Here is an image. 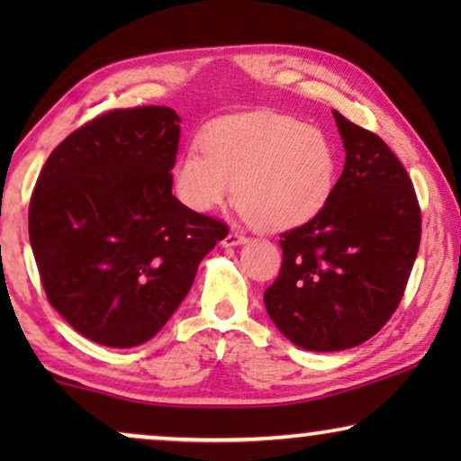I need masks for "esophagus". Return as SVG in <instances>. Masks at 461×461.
<instances>
[{
	"mask_svg": "<svg viewBox=\"0 0 461 461\" xmlns=\"http://www.w3.org/2000/svg\"><path fill=\"white\" fill-rule=\"evenodd\" d=\"M249 239L243 235V232H237V230H230L229 235H226L224 239H222V245L224 248H235V245H243V243H248Z\"/></svg>",
	"mask_w": 461,
	"mask_h": 461,
	"instance_id": "1",
	"label": "esophagus"
}]
</instances>
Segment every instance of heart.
<instances>
[{"label": "heart", "instance_id": "heart-1", "mask_svg": "<svg viewBox=\"0 0 461 461\" xmlns=\"http://www.w3.org/2000/svg\"><path fill=\"white\" fill-rule=\"evenodd\" d=\"M174 161L178 199L193 212L235 203L251 224L283 230L311 220L336 185L338 157L325 131L285 115L218 123Z\"/></svg>", "mask_w": 461, "mask_h": 461}]
</instances>
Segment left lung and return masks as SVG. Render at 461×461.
Here are the masks:
<instances>
[{"label": "left lung", "mask_w": 461, "mask_h": 461, "mask_svg": "<svg viewBox=\"0 0 461 461\" xmlns=\"http://www.w3.org/2000/svg\"><path fill=\"white\" fill-rule=\"evenodd\" d=\"M344 172L306 224L281 235L283 264L264 306L289 342L312 352L355 348L399 306L420 249L421 213L388 144L333 111Z\"/></svg>", "instance_id": "obj_1"}]
</instances>
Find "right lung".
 <instances>
[{"instance_id":"obj_1","label":"right lung","mask_w":461,"mask_h":461,"mask_svg":"<svg viewBox=\"0 0 461 461\" xmlns=\"http://www.w3.org/2000/svg\"><path fill=\"white\" fill-rule=\"evenodd\" d=\"M178 140L174 109L109 111L67 136L37 178L29 239L43 289L92 342H149L229 235L172 194Z\"/></svg>"}]
</instances>
